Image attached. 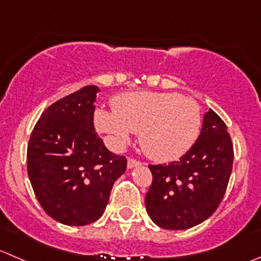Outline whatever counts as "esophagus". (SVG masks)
Here are the masks:
<instances>
[{"mask_svg": "<svg viewBox=\"0 0 261 261\" xmlns=\"http://www.w3.org/2000/svg\"><path fill=\"white\" fill-rule=\"evenodd\" d=\"M141 162H139V161H136V159H133V158H130L127 161V168L128 169H131V168H135V167H139V166H141Z\"/></svg>", "mask_w": 261, "mask_h": 261, "instance_id": "obj_1", "label": "esophagus"}]
</instances>
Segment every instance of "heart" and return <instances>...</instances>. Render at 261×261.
Segmentation results:
<instances>
[{
  "label": "heart",
  "mask_w": 261,
  "mask_h": 261,
  "mask_svg": "<svg viewBox=\"0 0 261 261\" xmlns=\"http://www.w3.org/2000/svg\"><path fill=\"white\" fill-rule=\"evenodd\" d=\"M113 112L98 110L94 123L115 146L139 133V143L149 158L169 162L184 155L198 139L200 107L192 98L177 93L136 92L116 97Z\"/></svg>",
  "instance_id": "heart-1"
}]
</instances>
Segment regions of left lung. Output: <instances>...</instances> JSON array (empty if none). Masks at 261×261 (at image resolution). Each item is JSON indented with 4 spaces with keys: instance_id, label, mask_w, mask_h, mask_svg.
<instances>
[{
    "instance_id": "left-lung-1",
    "label": "left lung",
    "mask_w": 261,
    "mask_h": 261,
    "mask_svg": "<svg viewBox=\"0 0 261 261\" xmlns=\"http://www.w3.org/2000/svg\"><path fill=\"white\" fill-rule=\"evenodd\" d=\"M233 164L226 123L209 110L199 138L179 161L149 166L153 182L145 208L156 226L187 229L208 219L221 204Z\"/></svg>"
}]
</instances>
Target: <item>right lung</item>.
<instances>
[{
    "label": "right lung",
    "mask_w": 261,
    "mask_h": 261,
    "mask_svg": "<svg viewBox=\"0 0 261 261\" xmlns=\"http://www.w3.org/2000/svg\"><path fill=\"white\" fill-rule=\"evenodd\" d=\"M99 88H82L42 113L28 144V174L45 213L66 226H87L105 213L125 156L111 153L93 125Z\"/></svg>",
    "instance_id": "obj_1"
}]
</instances>
